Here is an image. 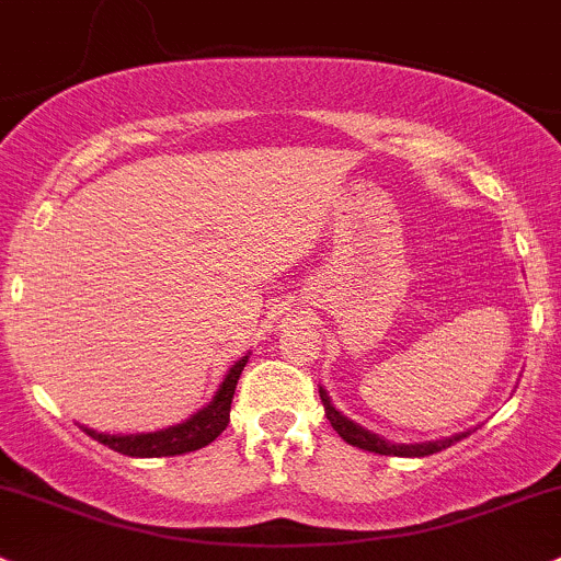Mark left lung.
Returning a JSON list of instances; mask_svg holds the SVG:
<instances>
[{"mask_svg":"<svg viewBox=\"0 0 561 561\" xmlns=\"http://www.w3.org/2000/svg\"><path fill=\"white\" fill-rule=\"evenodd\" d=\"M321 394V402H323V410H327V419L329 424H332V430L337 432L340 437H343L348 446H356V448H365V451H373V454H383V456H430V454H437L443 451V448L454 446L456 440H461L465 435H454V437H446V440H435V443H415V446H397V443H389L383 440V437L373 435V432H367L365 426L354 424V421L345 419L340 410H334L332 402H329V394L323 389H319Z\"/></svg>","mask_w":561,"mask_h":561,"instance_id":"8db88e82","label":"left lung"}]
</instances>
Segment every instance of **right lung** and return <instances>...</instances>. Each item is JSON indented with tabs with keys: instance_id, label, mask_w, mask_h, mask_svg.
<instances>
[{
	"instance_id": "right-lung-1",
	"label": "right lung",
	"mask_w": 561,
	"mask_h": 561,
	"mask_svg": "<svg viewBox=\"0 0 561 561\" xmlns=\"http://www.w3.org/2000/svg\"><path fill=\"white\" fill-rule=\"evenodd\" d=\"M248 356H242L240 362H234V367L229 369V375L224 378L221 389L216 391L213 402L207 408H202L199 413L192 415L183 424L170 426V430L151 432V435H102V432L85 430L89 437H94L102 446L113 448V451L124 456H137V459H153V456H181L188 451H199L207 443L216 440L229 424V410H232V397L238 389V380L242 367H245Z\"/></svg>"
}]
</instances>
